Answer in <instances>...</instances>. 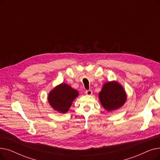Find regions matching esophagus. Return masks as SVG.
Here are the masks:
<instances>
[{"label": "esophagus", "mask_w": 160, "mask_h": 160, "mask_svg": "<svg viewBox=\"0 0 160 160\" xmlns=\"http://www.w3.org/2000/svg\"><path fill=\"white\" fill-rule=\"evenodd\" d=\"M92 93H93V91H92L91 90H86V94L87 95H91Z\"/></svg>", "instance_id": "esophagus-1"}]
</instances>
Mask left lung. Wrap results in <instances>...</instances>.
Here are the masks:
<instances>
[{
	"mask_svg": "<svg viewBox=\"0 0 160 160\" xmlns=\"http://www.w3.org/2000/svg\"><path fill=\"white\" fill-rule=\"evenodd\" d=\"M100 102L108 112L120 108L127 101V94L123 87L116 81L105 83L98 94Z\"/></svg>",
	"mask_w": 160,
	"mask_h": 160,
	"instance_id": "left-lung-1",
	"label": "left lung"
}]
</instances>
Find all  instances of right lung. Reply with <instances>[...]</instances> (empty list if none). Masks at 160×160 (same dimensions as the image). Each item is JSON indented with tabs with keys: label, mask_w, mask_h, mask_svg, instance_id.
I'll return each instance as SVG.
<instances>
[{
	"label": "right lung",
	"mask_w": 160,
	"mask_h": 160,
	"mask_svg": "<svg viewBox=\"0 0 160 160\" xmlns=\"http://www.w3.org/2000/svg\"><path fill=\"white\" fill-rule=\"evenodd\" d=\"M78 95V91L62 83L50 91L48 96V103L56 111L65 113L69 111L73 100Z\"/></svg>",
	"instance_id": "obj_1"
}]
</instances>
